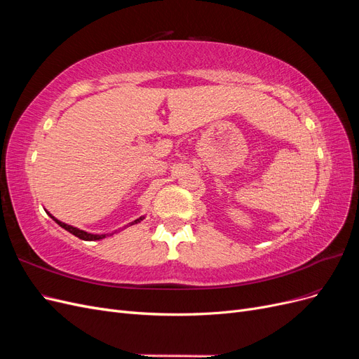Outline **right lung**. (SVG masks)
Masks as SVG:
<instances>
[{"label": "right lung", "instance_id": "right-lung-1", "mask_svg": "<svg viewBox=\"0 0 359 359\" xmlns=\"http://www.w3.org/2000/svg\"><path fill=\"white\" fill-rule=\"evenodd\" d=\"M49 214V212H48ZM50 215V219H53L55 220L62 229H66L67 232H70V233H73L74 236H78V238H81V240H83V241H99V240H103V238H106V233H102V235H95V233H88V232H85V231H81V229H78V227H74V226H70V224H67V223H62V222H60L58 219H55V217H53L52 214H49ZM145 219V217L142 215V217H139V219H136L135 222H132L130 223V226L132 224H137V223H140Z\"/></svg>", "mask_w": 359, "mask_h": 359}]
</instances>
